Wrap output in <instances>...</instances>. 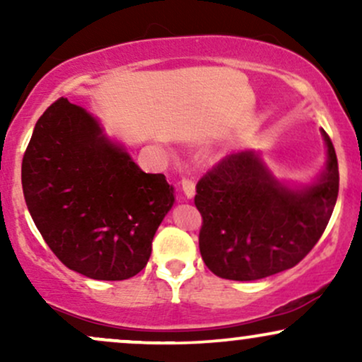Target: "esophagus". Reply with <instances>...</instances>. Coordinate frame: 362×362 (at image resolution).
<instances>
[{
  "mask_svg": "<svg viewBox=\"0 0 362 362\" xmlns=\"http://www.w3.org/2000/svg\"><path fill=\"white\" fill-rule=\"evenodd\" d=\"M182 190H184L187 199H192L195 194L194 180H190V178H184V180H182Z\"/></svg>",
  "mask_w": 362,
  "mask_h": 362,
  "instance_id": "obj_1",
  "label": "esophagus"
}]
</instances>
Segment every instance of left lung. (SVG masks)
I'll list each match as a JSON object with an SVG mask.
<instances>
[{
	"label": "left lung",
	"mask_w": 362,
	"mask_h": 362,
	"mask_svg": "<svg viewBox=\"0 0 362 362\" xmlns=\"http://www.w3.org/2000/svg\"><path fill=\"white\" fill-rule=\"evenodd\" d=\"M325 172L291 189L269 172L255 151L224 156L195 187L202 216L199 250L211 272L231 281H257L294 267L325 231L339 195L334 144Z\"/></svg>",
	"instance_id": "8db88e82"
}]
</instances>
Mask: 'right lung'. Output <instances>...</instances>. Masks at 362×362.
Wrapping results in <instances>:
<instances>
[{
	"instance_id": "right-lung-1",
	"label": "right lung",
	"mask_w": 362,
	"mask_h": 362,
	"mask_svg": "<svg viewBox=\"0 0 362 362\" xmlns=\"http://www.w3.org/2000/svg\"><path fill=\"white\" fill-rule=\"evenodd\" d=\"M28 213L54 255L90 279L143 271L172 209L163 173H144L100 122L59 98L37 120L22 161Z\"/></svg>"
}]
</instances>
